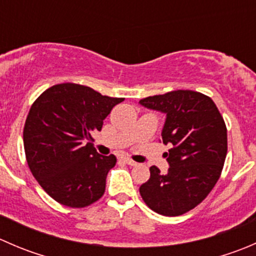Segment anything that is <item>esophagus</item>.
I'll use <instances>...</instances> for the list:
<instances>
[{
    "mask_svg": "<svg viewBox=\"0 0 256 256\" xmlns=\"http://www.w3.org/2000/svg\"><path fill=\"white\" fill-rule=\"evenodd\" d=\"M122 161L125 162L126 164H128V166H136V164H138L135 161H132L131 158H128V157H122Z\"/></svg>",
    "mask_w": 256,
    "mask_h": 256,
    "instance_id": "obj_1",
    "label": "esophagus"
}]
</instances>
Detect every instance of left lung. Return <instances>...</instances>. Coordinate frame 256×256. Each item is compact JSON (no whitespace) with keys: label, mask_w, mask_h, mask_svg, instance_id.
Segmentation results:
<instances>
[{"label":"left lung","mask_w":256,"mask_h":256,"mask_svg":"<svg viewBox=\"0 0 256 256\" xmlns=\"http://www.w3.org/2000/svg\"><path fill=\"white\" fill-rule=\"evenodd\" d=\"M140 104L166 114L162 141L170 168L150 167L141 184L144 202L156 213L176 216L197 207L209 194L223 170L228 150L226 128L213 100L193 90H174L144 98Z\"/></svg>","instance_id":"8db88e82"}]
</instances>
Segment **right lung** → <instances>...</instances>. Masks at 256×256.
Wrapping results in <instances>:
<instances>
[{
  "mask_svg": "<svg viewBox=\"0 0 256 256\" xmlns=\"http://www.w3.org/2000/svg\"><path fill=\"white\" fill-rule=\"evenodd\" d=\"M121 102L122 98L64 82L50 86L33 102L23 128L26 158L54 200L82 208L102 197L116 157L98 154L92 135L102 130V121Z\"/></svg>",
  "mask_w": 256,
  "mask_h": 256,
  "instance_id": "add662e5",
  "label": "right lung"
}]
</instances>
